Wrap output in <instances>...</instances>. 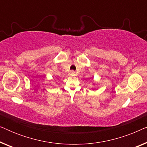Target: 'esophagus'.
Returning <instances> with one entry per match:
<instances>
[{
	"instance_id": "1",
	"label": "esophagus",
	"mask_w": 147,
	"mask_h": 147,
	"mask_svg": "<svg viewBox=\"0 0 147 147\" xmlns=\"http://www.w3.org/2000/svg\"><path fill=\"white\" fill-rule=\"evenodd\" d=\"M71 74H72V75H74V74H75V71H71Z\"/></svg>"
}]
</instances>
